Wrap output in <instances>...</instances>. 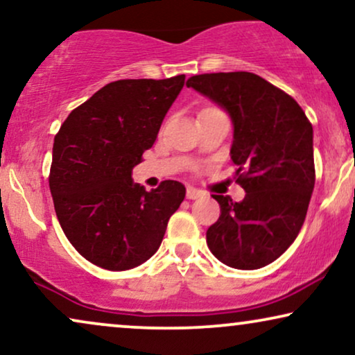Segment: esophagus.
Segmentation results:
<instances>
[{
	"instance_id": "obj_1",
	"label": "esophagus",
	"mask_w": 355,
	"mask_h": 355,
	"mask_svg": "<svg viewBox=\"0 0 355 355\" xmlns=\"http://www.w3.org/2000/svg\"><path fill=\"white\" fill-rule=\"evenodd\" d=\"M186 197L189 200H196V199H199V197H202V192L197 191V189H194V187H187Z\"/></svg>"
}]
</instances>
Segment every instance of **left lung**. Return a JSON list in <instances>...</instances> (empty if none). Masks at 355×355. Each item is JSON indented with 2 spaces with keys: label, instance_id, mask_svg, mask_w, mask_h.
Segmentation results:
<instances>
[{
  "label": "left lung",
  "instance_id": "8db88e82",
  "mask_svg": "<svg viewBox=\"0 0 355 355\" xmlns=\"http://www.w3.org/2000/svg\"><path fill=\"white\" fill-rule=\"evenodd\" d=\"M233 123L230 155L245 199L214 196L222 215L207 230L211 254L234 269H259L295 241L315 187L313 127L297 101L248 71L205 73L186 83Z\"/></svg>",
  "mask_w": 355,
  "mask_h": 355
}]
</instances>
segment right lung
<instances>
[{
	"label": "right lung",
	"mask_w": 355,
	"mask_h": 355,
	"mask_svg": "<svg viewBox=\"0 0 355 355\" xmlns=\"http://www.w3.org/2000/svg\"><path fill=\"white\" fill-rule=\"evenodd\" d=\"M184 80L109 83L71 110L55 135L49 184L58 222L75 250L99 268L127 270L148 261L186 197L178 181L148 192L132 179Z\"/></svg>",
	"instance_id": "add662e5"
}]
</instances>
